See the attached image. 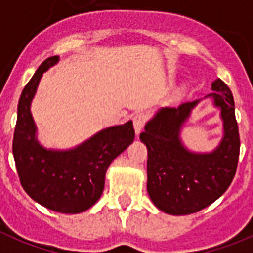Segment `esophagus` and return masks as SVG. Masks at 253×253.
I'll return each mask as SVG.
<instances>
[{
  "instance_id": "obj_1",
  "label": "esophagus",
  "mask_w": 253,
  "mask_h": 253,
  "mask_svg": "<svg viewBox=\"0 0 253 253\" xmlns=\"http://www.w3.org/2000/svg\"><path fill=\"white\" fill-rule=\"evenodd\" d=\"M146 120H147V115L143 114V112H139V114H137L134 118H133V125H134V130L137 135H138L142 131V129H143V125H145Z\"/></svg>"
}]
</instances>
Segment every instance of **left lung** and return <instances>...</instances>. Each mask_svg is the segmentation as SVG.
Wrapping results in <instances>:
<instances>
[{"label":"left lung","instance_id":"obj_1","mask_svg":"<svg viewBox=\"0 0 253 253\" xmlns=\"http://www.w3.org/2000/svg\"><path fill=\"white\" fill-rule=\"evenodd\" d=\"M212 93L178 108H158L139 139L147 147V193L158 210L173 216L199 212L230 186L239 159V133L234 98L224 81L211 84ZM210 99L220 111L223 137L211 152L190 150L182 130L197 104Z\"/></svg>","mask_w":253,"mask_h":253}]
</instances>
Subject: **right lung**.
I'll use <instances>...</instances> for the list:
<instances>
[{
	"mask_svg": "<svg viewBox=\"0 0 253 253\" xmlns=\"http://www.w3.org/2000/svg\"><path fill=\"white\" fill-rule=\"evenodd\" d=\"M47 58L23 89L12 141L16 170L26 193L41 206L59 213L76 214L97 203L108 167L134 141L131 120L97 131L71 149H47L39 141L31 104L43 74L58 64Z\"/></svg>",
	"mask_w": 253,
	"mask_h": 253,
	"instance_id": "1",
	"label": "right lung"
}]
</instances>
